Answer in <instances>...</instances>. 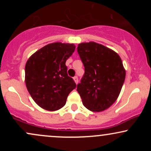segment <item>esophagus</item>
<instances>
[{
	"label": "esophagus",
	"instance_id": "34e87169",
	"mask_svg": "<svg viewBox=\"0 0 151 151\" xmlns=\"http://www.w3.org/2000/svg\"><path fill=\"white\" fill-rule=\"evenodd\" d=\"M73 79H74V81H75V83H76V84H78V82H79V79H78V77H77V76H75V77H74V78H73Z\"/></svg>",
	"mask_w": 151,
	"mask_h": 151
}]
</instances>
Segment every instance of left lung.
I'll return each mask as SVG.
<instances>
[{"instance_id": "left-lung-1", "label": "left lung", "mask_w": 151, "mask_h": 151, "mask_svg": "<svg viewBox=\"0 0 151 151\" xmlns=\"http://www.w3.org/2000/svg\"><path fill=\"white\" fill-rule=\"evenodd\" d=\"M77 52L84 67V74L77 91L84 106L99 112L117 99L125 81L126 71L116 52L98 43L78 45Z\"/></svg>"}]
</instances>
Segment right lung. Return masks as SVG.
<instances>
[{
  "instance_id": "right-lung-1",
  "label": "right lung",
  "mask_w": 151,
  "mask_h": 151,
  "mask_svg": "<svg viewBox=\"0 0 151 151\" xmlns=\"http://www.w3.org/2000/svg\"><path fill=\"white\" fill-rule=\"evenodd\" d=\"M75 50L74 44L54 42L37 50L25 65V84L37 104L47 111L65 105L76 84L67 74L65 63Z\"/></svg>"
}]
</instances>
